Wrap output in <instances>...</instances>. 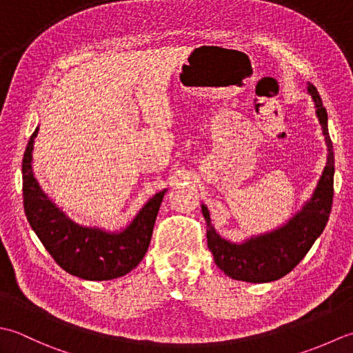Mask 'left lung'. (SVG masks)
<instances>
[{
	"label": "left lung",
	"instance_id": "obj_1",
	"mask_svg": "<svg viewBox=\"0 0 353 353\" xmlns=\"http://www.w3.org/2000/svg\"><path fill=\"white\" fill-rule=\"evenodd\" d=\"M307 92L315 102V112L323 128L329 154L317 189L303 210L272 233L251 237L245 243L237 245L222 239L214 232L210 213L203 205L208 250L212 251L218 268L228 277L251 283H265L286 276L306 256L327 224L334 199V148L327 131V112L319 91L312 83H309Z\"/></svg>",
	"mask_w": 353,
	"mask_h": 353
}]
</instances>
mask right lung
<instances>
[{"mask_svg":"<svg viewBox=\"0 0 353 353\" xmlns=\"http://www.w3.org/2000/svg\"><path fill=\"white\" fill-rule=\"evenodd\" d=\"M38 128L23 158V198L28 224L54 262L68 274L85 280H111L128 274L149 248L163 190L150 198L121 233L74 224L39 189L32 172V150Z\"/></svg>","mask_w":353,"mask_h":353,"instance_id":"add662e5","label":"right lung"}]
</instances>
